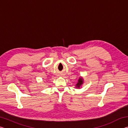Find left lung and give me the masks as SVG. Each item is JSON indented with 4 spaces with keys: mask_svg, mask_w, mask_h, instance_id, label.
I'll list each match as a JSON object with an SVG mask.
<instances>
[{
    "mask_svg": "<svg viewBox=\"0 0 128 128\" xmlns=\"http://www.w3.org/2000/svg\"><path fill=\"white\" fill-rule=\"evenodd\" d=\"M82 84H83V79L81 78H79L77 84H76L77 88H79L80 87V86H81Z\"/></svg>",
    "mask_w": 128,
    "mask_h": 128,
    "instance_id": "8db88e82",
    "label": "left lung"
}]
</instances>
